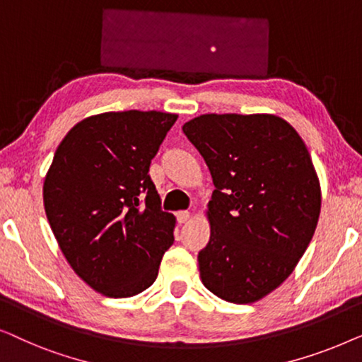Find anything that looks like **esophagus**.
I'll return each mask as SVG.
<instances>
[{"label": "esophagus", "mask_w": 362, "mask_h": 362, "mask_svg": "<svg viewBox=\"0 0 362 362\" xmlns=\"http://www.w3.org/2000/svg\"><path fill=\"white\" fill-rule=\"evenodd\" d=\"M189 217H191V214L187 211L176 212V219H177V222H180V224H186V222L189 221Z\"/></svg>", "instance_id": "obj_1"}]
</instances>
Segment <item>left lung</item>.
<instances>
[{
    "instance_id": "1",
    "label": "left lung",
    "mask_w": 362,
    "mask_h": 362,
    "mask_svg": "<svg viewBox=\"0 0 362 362\" xmlns=\"http://www.w3.org/2000/svg\"><path fill=\"white\" fill-rule=\"evenodd\" d=\"M182 132L209 168L211 237L199 252L204 286L254 303L288 279L315 234L321 187L305 141L272 113H206Z\"/></svg>"
}]
</instances>
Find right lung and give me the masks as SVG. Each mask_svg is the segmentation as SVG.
Here are the masks:
<instances>
[{
	"label": "right lung",
	"mask_w": 362,
	"mask_h": 362,
	"mask_svg": "<svg viewBox=\"0 0 362 362\" xmlns=\"http://www.w3.org/2000/svg\"><path fill=\"white\" fill-rule=\"evenodd\" d=\"M176 118L156 110L83 118L59 143L44 177V209L64 257L110 298L151 286L175 240L176 217L161 211L148 171Z\"/></svg>",
	"instance_id": "1"
}]
</instances>
